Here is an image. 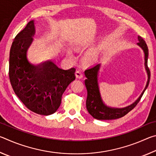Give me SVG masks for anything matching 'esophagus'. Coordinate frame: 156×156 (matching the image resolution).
<instances>
[{
	"label": "esophagus",
	"mask_w": 156,
	"mask_h": 156,
	"mask_svg": "<svg viewBox=\"0 0 156 156\" xmlns=\"http://www.w3.org/2000/svg\"><path fill=\"white\" fill-rule=\"evenodd\" d=\"M76 77H77V78L80 79L83 77V73L80 70H77L76 72Z\"/></svg>",
	"instance_id": "obj_1"
}]
</instances>
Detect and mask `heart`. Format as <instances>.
Masks as SVG:
<instances>
[{"label":"heart","mask_w":156,"mask_h":156,"mask_svg":"<svg viewBox=\"0 0 156 156\" xmlns=\"http://www.w3.org/2000/svg\"><path fill=\"white\" fill-rule=\"evenodd\" d=\"M84 45H85V44H84L83 43H79L78 44V47L80 48V47H84ZM100 51H101V47H97V48L94 49L93 50H91V51H89L85 56L86 60H87L88 62H94V61H95V60H96L98 57V56H99ZM67 54L69 56H72V53L70 51H67Z\"/></svg>","instance_id":"obj_1"}]
</instances>
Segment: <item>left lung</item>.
Masks as SVG:
<instances>
[{"instance_id":"obj_1","label":"left lung","mask_w":156,"mask_h":156,"mask_svg":"<svg viewBox=\"0 0 156 156\" xmlns=\"http://www.w3.org/2000/svg\"><path fill=\"white\" fill-rule=\"evenodd\" d=\"M138 43L137 44L141 47L143 50L144 54V66L145 69L147 73V82L143 91L140 96L133 103L129 106L123 108H113L107 106L105 104L102 100L100 94L99 82H98V73L100 68V64H96L92 67L88 68L84 71V75L86 76V80H84V84L87 90V98L86 100V107L89 114L93 116L97 120H114L122 118L131 111L135 107L137 104L140 100L142 95L144 93L150 80V71L147 65L148 56L149 51L145 41L142 37L138 36Z\"/></svg>"}]
</instances>
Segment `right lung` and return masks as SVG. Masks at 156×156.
<instances>
[{"label":"right lung","mask_w":156,"mask_h":156,"mask_svg":"<svg viewBox=\"0 0 156 156\" xmlns=\"http://www.w3.org/2000/svg\"><path fill=\"white\" fill-rule=\"evenodd\" d=\"M34 34V20H31L15 37L9 53V80L14 93L27 109L49 115L59 108L63 93L76 79V69H62L51 60L39 65L31 63L27 50Z\"/></svg>","instance_id":"1"}]
</instances>
